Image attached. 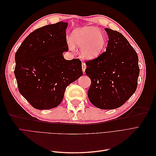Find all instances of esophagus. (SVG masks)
I'll list each match as a JSON object with an SVG mask.
<instances>
[{"mask_svg": "<svg viewBox=\"0 0 156 156\" xmlns=\"http://www.w3.org/2000/svg\"><path fill=\"white\" fill-rule=\"evenodd\" d=\"M86 66H86L85 63H84V62H83V63H82V69H83V72H85Z\"/></svg>", "mask_w": 156, "mask_h": 156, "instance_id": "34e87169", "label": "esophagus"}]
</instances>
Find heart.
Returning <instances> with one entry per match:
<instances>
[{
    "label": "heart",
    "mask_w": 156,
    "mask_h": 156,
    "mask_svg": "<svg viewBox=\"0 0 156 156\" xmlns=\"http://www.w3.org/2000/svg\"><path fill=\"white\" fill-rule=\"evenodd\" d=\"M71 49L74 46L82 47L81 56L85 59H94L98 57L105 48L107 37L103 33L96 28L84 27L75 29L71 37Z\"/></svg>",
    "instance_id": "1"
}]
</instances>
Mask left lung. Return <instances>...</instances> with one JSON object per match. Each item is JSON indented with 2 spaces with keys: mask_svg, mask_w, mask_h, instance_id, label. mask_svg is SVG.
I'll use <instances>...</instances> for the list:
<instances>
[{
  "mask_svg": "<svg viewBox=\"0 0 156 156\" xmlns=\"http://www.w3.org/2000/svg\"><path fill=\"white\" fill-rule=\"evenodd\" d=\"M105 30L108 36L106 51L85 62V72L91 79L88 97L99 108L114 109L124 104L136 90L139 58L121 33L107 28Z\"/></svg>",
  "mask_w": 156,
  "mask_h": 156,
  "instance_id": "left-lung-1",
  "label": "left lung"
}]
</instances>
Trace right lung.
<instances>
[{"label": "right lung", "mask_w": 156, "mask_h": 156, "mask_svg": "<svg viewBox=\"0 0 156 156\" xmlns=\"http://www.w3.org/2000/svg\"><path fill=\"white\" fill-rule=\"evenodd\" d=\"M67 23L58 22L31 32L18 48L14 74L20 94L36 109L62 102L66 88L83 75L81 61L64 59L68 51Z\"/></svg>", "instance_id": "add662e5"}]
</instances>
